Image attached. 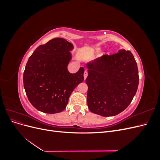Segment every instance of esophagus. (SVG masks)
<instances>
[{
    "instance_id": "esophagus-1",
    "label": "esophagus",
    "mask_w": 160,
    "mask_h": 160,
    "mask_svg": "<svg viewBox=\"0 0 160 160\" xmlns=\"http://www.w3.org/2000/svg\"><path fill=\"white\" fill-rule=\"evenodd\" d=\"M83 75H84V79H86L87 77H88V71H85L84 72V74H83Z\"/></svg>"
}]
</instances>
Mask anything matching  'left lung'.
Wrapping results in <instances>:
<instances>
[{"label": "left lung", "instance_id": "left-lung-1", "mask_svg": "<svg viewBox=\"0 0 160 160\" xmlns=\"http://www.w3.org/2000/svg\"><path fill=\"white\" fill-rule=\"evenodd\" d=\"M88 105L92 113L114 116L126 109L139 84L137 62L129 51L104 55L87 64Z\"/></svg>", "mask_w": 160, "mask_h": 160}]
</instances>
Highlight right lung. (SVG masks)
Wrapping results in <instances>:
<instances>
[{"instance_id":"add662e5","label":"right lung","mask_w":160,"mask_h":160,"mask_svg":"<svg viewBox=\"0 0 160 160\" xmlns=\"http://www.w3.org/2000/svg\"><path fill=\"white\" fill-rule=\"evenodd\" d=\"M73 45L62 38L38 47L28 59L23 74L24 88L34 108L46 113L63 111L72 91L84 80V68L70 73L67 66Z\"/></svg>"}]
</instances>
